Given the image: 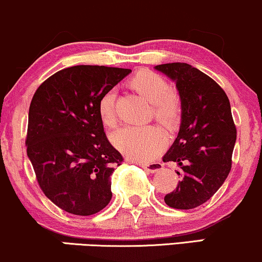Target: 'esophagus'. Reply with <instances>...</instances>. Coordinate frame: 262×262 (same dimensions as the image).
<instances>
[{
    "mask_svg": "<svg viewBox=\"0 0 262 262\" xmlns=\"http://www.w3.org/2000/svg\"><path fill=\"white\" fill-rule=\"evenodd\" d=\"M141 167H143L144 170L147 171V172H150V173H154L157 172V171H159L163 169V164L161 163H158V161H156V163H150V164H140Z\"/></svg>",
    "mask_w": 262,
    "mask_h": 262,
    "instance_id": "obj_1",
    "label": "esophagus"
}]
</instances>
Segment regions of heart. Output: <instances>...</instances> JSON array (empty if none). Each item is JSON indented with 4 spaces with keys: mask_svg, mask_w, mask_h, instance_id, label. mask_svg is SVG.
I'll return each mask as SVG.
<instances>
[{
    "mask_svg": "<svg viewBox=\"0 0 262 262\" xmlns=\"http://www.w3.org/2000/svg\"><path fill=\"white\" fill-rule=\"evenodd\" d=\"M136 90L151 104V115L158 124L165 128L175 127L180 120L181 101L171 91L169 82L159 74L141 70L130 80ZM115 91H106L98 102V114L105 126L116 124ZM113 143L132 159L148 161L154 159L164 144L163 135L154 126H125L112 135Z\"/></svg>",
    "mask_w": 262,
    "mask_h": 262,
    "instance_id": "b5f03b06",
    "label": "heart"
}]
</instances>
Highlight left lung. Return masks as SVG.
Wrapping results in <instances>:
<instances>
[{"instance_id": "8db88e82", "label": "left lung", "mask_w": 262, "mask_h": 262, "mask_svg": "<svg viewBox=\"0 0 262 262\" xmlns=\"http://www.w3.org/2000/svg\"><path fill=\"white\" fill-rule=\"evenodd\" d=\"M176 83L182 116L179 135L163 161H173L181 181L166 205L189 210L204 204L227 179L237 130L228 97L217 82L187 63L156 67Z\"/></svg>"}]
</instances>
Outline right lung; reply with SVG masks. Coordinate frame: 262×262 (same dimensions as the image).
Segmentation results:
<instances>
[{"mask_svg":"<svg viewBox=\"0 0 262 262\" xmlns=\"http://www.w3.org/2000/svg\"><path fill=\"white\" fill-rule=\"evenodd\" d=\"M130 73L70 67L45 80L32 97L28 157L45 195L69 214L93 215L111 202V176L124 158L106 138L98 102Z\"/></svg>","mask_w":262,"mask_h":262,"instance_id":"add662e5","label":"right lung"}]
</instances>
